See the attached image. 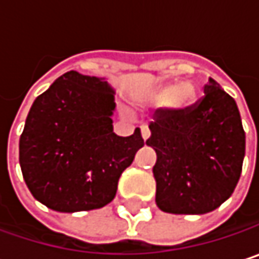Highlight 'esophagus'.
Wrapping results in <instances>:
<instances>
[{
	"label": "esophagus",
	"mask_w": 259,
	"mask_h": 259,
	"mask_svg": "<svg viewBox=\"0 0 259 259\" xmlns=\"http://www.w3.org/2000/svg\"><path fill=\"white\" fill-rule=\"evenodd\" d=\"M141 133H142L144 141H147V139L150 138V135H151V133H150V129H148L147 126H142V127H141Z\"/></svg>",
	"instance_id": "esophagus-1"
}]
</instances>
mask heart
I'll return each instance as SVG.
<instances>
[{"label": "heart", "instance_id": "b5f03b06", "mask_svg": "<svg viewBox=\"0 0 259 259\" xmlns=\"http://www.w3.org/2000/svg\"><path fill=\"white\" fill-rule=\"evenodd\" d=\"M193 94V88L190 83H181V85H165L160 87L154 91L153 94V100L156 103H166V102H172V103H184L187 102Z\"/></svg>", "mask_w": 259, "mask_h": 259}]
</instances>
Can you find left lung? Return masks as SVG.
Listing matches in <instances>:
<instances>
[{
	"label": "left lung",
	"mask_w": 259,
	"mask_h": 259,
	"mask_svg": "<svg viewBox=\"0 0 259 259\" xmlns=\"http://www.w3.org/2000/svg\"><path fill=\"white\" fill-rule=\"evenodd\" d=\"M150 123L157 162L156 204L174 214L216 210L238 183L244 157V130L233 97L210 79L204 96L186 108H159Z\"/></svg>",
	"instance_id": "8db88e82"
}]
</instances>
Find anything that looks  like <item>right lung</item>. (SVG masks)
Masks as SVG:
<instances>
[{
    "label": "right lung",
    "mask_w": 259,
    "mask_h": 259,
    "mask_svg": "<svg viewBox=\"0 0 259 259\" xmlns=\"http://www.w3.org/2000/svg\"><path fill=\"white\" fill-rule=\"evenodd\" d=\"M114 91L106 80L75 70L40 94L19 139V163L32 196L61 213L105 207L123 171L144 147L141 130H112Z\"/></svg>",
    "instance_id": "right-lung-1"
}]
</instances>
